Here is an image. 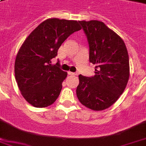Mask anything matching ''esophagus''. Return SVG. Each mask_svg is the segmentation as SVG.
Masks as SVG:
<instances>
[{"instance_id":"34e87169","label":"esophagus","mask_w":146,"mask_h":146,"mask_svg":"<svg viewBox=\"0 0 146 146\" xmlns=\"http://www.w3.org/2000/svg\"><path fill=\"white\" fill-rule=\"evenodd\" d=\"M69 75H72V76H76L77 74L76 73H73V72H68Z\"/></svg>"}]
</instances>
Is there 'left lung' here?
Returning a JSON list of instances; mask_svg holds the SVG:
<instances>
[{
  "label": "left lung",
  "mask_w": 146,
  "mask_h": 146,
  "mask_svg": "<svg viewBox=\"0 0 146 146\" xmlns=\"http://www.w3.org/2000/svg\"><path fill=\"white\" fill-rule=\"evenodd\" d=\"M87 35L90 62L96 64L95 75H79L76 96L94 111H103L122 94L130 76L129 58L124 41L102 21H79Z\"/></svg>",
  "instance_id": "8db88e82"
}]
</instances>
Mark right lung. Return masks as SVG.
I'll use <instances>...</instances> for the list:
<instances>
[{
	"label": "right lung",
	"instance_id": "right-lung-1",
	"mask_svg": "<svg viewBox=\"0 0 146 146\" xmlns=\"http://www.w3.org/2000/svg\"><path fill=\"white\" fill-rule=\"evenodd\" d=\"M81 29L78 21L48 18L25 40L16 56L15 75L23 98L35 108H46L56 101L67 73L59 64H51L62 42Z\"/></svg>",
	"mask_w": 146,
	"mask_h": 146
}]
</instances>
